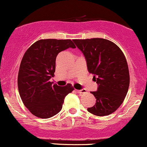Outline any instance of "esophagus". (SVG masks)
Instances as JSON below:
<instances>
[{
  "instance_id": "1",
  "label": "esophagus",
  "mask_w": 147,
  "mask_h": 147,
  "mask_svg": "<svg viewBox=\"0 0 147 147\" xmlns=\"http://www.w3.org/2000/svg\"><path fill=\"white\" fill-rule=\"evenodd\" d=\"M77 92H78V93H85V92H86V89H82V90H77Z\"/></svg>"
}]
</instances>
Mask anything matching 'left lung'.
<instances>
[{"mask_svg": "<svg viewBox=\"0 0 147 147\" xmlns=\"http://www.w3.org/2000/svg\"><path fill=\"white\" fill-rule=\"evenodd\" d=\"M85 57L88 70L98 85L90 92L96 103L88 111L97 116L109 115L124 102L129 90L130 77L127 61L120 48L112 41L101 38L74 39Z\"/></svg>", "mask_w": 147, "mask_h": 147, "instance_id": "1", "label": "left lung"}]
</instances>
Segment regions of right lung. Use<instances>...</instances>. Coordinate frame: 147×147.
Segmentation results:
<instances>
[{"label": "right lung", "mask_w": 147, "mask_h": 147, "mask_svg": "<svg viewBox=\"0 0 147 147\" xmlns=\"http://www.w3.org/2000/svg\"><path fill=\"white\" fill-rule=\"evenodd\" d=\"M76 46L70 39H41L33 43L23 55L18 75V88L24 105L34 115L50 118L59 113L64 98L74 90L52 84L57 55Z\"/></svg>", "instance_id": "right-lung-1"}]
</instances>
